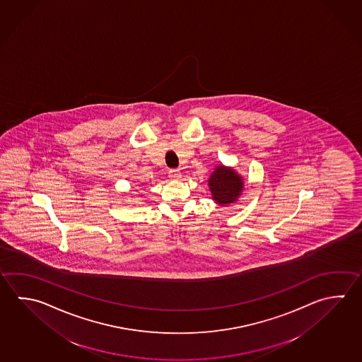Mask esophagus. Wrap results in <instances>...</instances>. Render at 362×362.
I'll list each match as a JSON object with an SVG mask.
<instances>
[{
  "label": "esophagus",
  "instance_id": "1",
  "mask_svg": "<svg viewBox=\"0 0 362 362\" xmlns=\"http://www.w3.org/2000/svg\"><path fill=\"white\" fill-rule=\"evenodd\" d=\"M168 176H170V178H171V180H180V178H181V176H182V173L178 171V170H171V171H170V173H168Z\"/></svg>",
  "mask_w": 362,
  "mask_h": 362
}]
</instances>
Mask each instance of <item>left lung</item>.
<instances>
[{
	"label": "left lung",
	"instance_id": "obj_1",
	"mask_svg": "<svg viewBox=\"0 0 362 362\" xmlns=\"http://www.w3.org/2000/svg\"><path fill=\"white\" fill-rule=\"evenodd\" d=\"M208 186L216 204L224 206L236 203L245 189V182L235 168L221 163L216 165L211 177L208 178Z\"/></svg>",
	"mask_w": 362,
	"mask_h": 362
}]
</instances>
